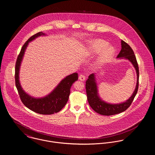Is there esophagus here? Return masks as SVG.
Returning <instances> with one entry per match:
<instances>
[{
    "label": "esophagus",
    "instance_id": "obj_1",
    "mask_svg": "<svg viewBox=\"0 0 155 155\" xmlns=\"http://www.w3.org/2000/svg\"><path fill=\"white\" fill-rule=\"evenodd\" d=\"M79 79L80 81H84V80H85V76H84V74H80L79 76Z\"/></svg>",
    "mask_w": 155,
    "mask_h": 155
}]
</instances>
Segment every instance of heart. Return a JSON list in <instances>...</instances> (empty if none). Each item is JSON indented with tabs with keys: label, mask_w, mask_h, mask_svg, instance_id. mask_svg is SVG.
<instances>
[{
	"label": "heart",
	"mask_w": 155,
	"mask_h": 155,
	"mask_svg": "<svg viewBox=\"0 0 155 155\" xmlns=\"http://www.w3.org/2000/svg\"><path fill=\"white\" fill-rule=\"evenodd\" d=\"M108 43L102 39H94L88 44L87 53L89 56H94L100 53L94 63V68H99L113 57L115 50L111 46H108Z\"/></svg>",
	"instance_id": "obj_1"
}]
</instances>
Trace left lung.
Here are the masks:
<instances>
[{
  "label": "left lung",
  "mask_w": 155,
  "mask_h": 155,
  "mask_svg": "<svg viewBox=\"0 0 155 155\" xmlns=\"http://www.w3.org/2000/svg\"><path fill=\"white\" fill-rule=\"evenodd\" d=\"M121 50L117 58H119L120 59L124 58L131 63L136 71L137 84L133 94L127 101H126V102L113 104L105 102L99 97L95 74L92 73L90 74L87 80L86 81V92L87 94V99L91 107L96 113L102 115H113L126 111L131 105L138 91L139 71L136 58L131 47L123 40H121Z\"/></svg>",
  "instance_id": "obj_1"
}]
</instances>
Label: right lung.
<instances>
[{
    "label": "right lung",
    "instance_id": "obj_1",
    "mask_svg": "<svg viewBox=\"0 0 155 155\" xmlns=\"http://www.w3.org/2000/svg\"><path fill=\"white\" fill-rule=\"evenodd\" d=\"M41 35H45V34L42 32L37 33L31 37L22 46L15 65V84L21 100L25 107L35 113L48 115L59 112L65 106L69 99L71 86L78 79V74L77 73H74L66 76L61 81L50 94L42 98L32 97L23 90L19 82V77L21 61L29 42Z\"/></svg>",
    "mask_w": 155,
    "mask_h": 155
}]
</instances>
